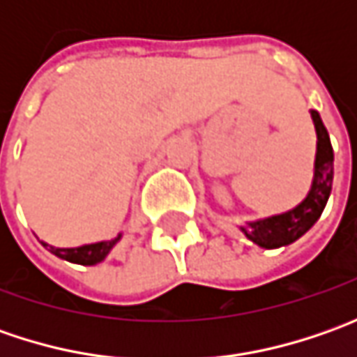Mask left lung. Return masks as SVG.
<instances>
[{
	"label": "left lung",
	"instance_id": "8db88e82",
	"mask_svg": "<svg viewBox=\"0 0 357 357\" xmlns=\"http://www.w3.org/2000/svg\"><path fill=\"white\" fill-rule=\"evenodd\" d=\"M310 117L316 129V158H314V176L306 199L292 211L274 214L268 218L252 220L240 227V232L260 248H280L292 244L300 236H304L310 228L322 216L326 202L332 192L334 183V149L330 143V135L324 127L322 117L318 111H310Z\"/></svg>",
	"mask_w": 357,
	"mask_h": 357
}]
</instances>
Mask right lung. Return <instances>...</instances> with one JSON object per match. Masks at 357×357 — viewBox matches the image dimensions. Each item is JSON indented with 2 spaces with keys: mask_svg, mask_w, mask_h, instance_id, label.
I'll return each instance as SVG.
<instances>
[{
  "mask_svg": "<svg viewBox=\"0 0 357 357\" xmlns=\"http://www.w3.org/2000/svg\"><path fill=\"white\" fill-rule=\"evenodd\" d=\"M123 234H117L115 238L111 240H101V242H93V244H83V246H75V248H57V246H51L47 242L39 240L49 252L55 254L57 258L67 260V262H73V264H81V266H95L99 262H103L107 258V254L113 250V246L121 240Z\"/></svg>",
  "mask_w": 357,
  "mask_h": 357,
  "instance_id": "1",
  "label": "right lung"
}]
</instances>
